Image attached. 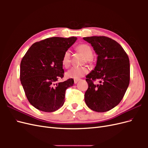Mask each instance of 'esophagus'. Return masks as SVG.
Segmentation results:
<instances>
[{
  "label": "esophagus",
  "mask_w": 148,
  "mask_h": 148,
  "mask_svg": "<svg viewBox=\"0 0 148 148\" xmlns=\"http://www.w3.org/2000/svg\"><path fill=\"white\" fill-rule=\"evenodd\" d=\"M79 81V79H74V83H75V84H77Z\"/></svg>",
  "instance_id": "1"
}]
</instances>
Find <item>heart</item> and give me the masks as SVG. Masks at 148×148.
Listing matches in <instances>:
<instances>
[{
	"instance_id": "obj_1",
	"label": "heart",
	"mask_w": 148,
	"mask_h": 148,
	"mask_svg": "<svg viewBox=\"0 0 148 148\" xmlns=\"http://www.w3.org/2000/svg\"><path fill=\"white\" fill-rule=\"evenodd\" d=\"M77 51L86 58V61L90 63L93 56L92 51L88 44H82L77 47ZM62 64L65 68H68L70 64V52L69 51H66L62 59ZM88 73V70L86 67H73L66 72L65 75L67 78L78 79L82 78Z\"/></svg>"
}]
</instances>
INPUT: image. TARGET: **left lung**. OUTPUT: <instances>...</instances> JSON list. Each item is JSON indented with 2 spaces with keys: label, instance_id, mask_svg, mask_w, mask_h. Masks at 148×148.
<instances>
[{
  "label": "left lung",
  "instance_id": "obj_1",
  "mask_svg": "<svg viewBox=\"0 0 148 148\" xmlns=\"http://www.w3.org/2000/svg\"><path fill=\"white\" fill-rule=\"evenodd\" d=\"M90 43L97 55L96 65L86 78L88 88L84 101L89 109L104 112L122 101L130 83V61L124 49L105 36L83 38ZM100 80L99 84L94 81Z\"/></svg>",
  "mask_w": 148,
  "mask_h": 148
}]
</instances>
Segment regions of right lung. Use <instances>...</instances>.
Wrapping results in <instances>:
<instances>
[{"mask_svg":"<svg viewBox=\"0 0 148 148\" xmlns=\"http://www.w3.org/2000/svg\"><path fill=\"white\" fill-rule=\"evenodd\" d=\"M77 38L53 37L34 43L20 64V81L30 104L46 112L64 105L66 89L72 86V78L57 83L64 77L62 59Z\"/></svg>","mask_w":148,"mask_h":148,"instance_id":"add662e5","label":"right lung"}]
</instances>
